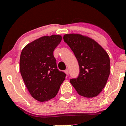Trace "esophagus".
<instances>
[{
	"label": "esophagus",
	"instance_id": "1",
	"mask_svg": "<svg viewBox=\"0 0 126 126\" xmlns=\"http://www.w3.org/2000/svg\"><path fill=\"white\" fill-rule=\"evenodd\" d=\"M64 72L65 73V74H66L67 75H69V70H68V69H66V70H65Z\"/></svg>",
	"mask_w": 126,
	"mask_h": 126
}]
</instances>
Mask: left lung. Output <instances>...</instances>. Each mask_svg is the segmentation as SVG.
<instances>
[{"mask_svg":"<svg viewBox=\"0 0 126 126\" xmlns=\"http://www.w3.org/2000/svg\"><path fill=\"white\" fill-rule=\"evenodd\" d=\"M79 62L80 72L70 82L82 96L93 98L100 94L106 84L110 73L108 54L93 39L79 34L64 36Z\"/></svg>","mask_w":126,"mask_h":126,"instance_id":"left-lung-1","label":"left lung"}]
</instances>
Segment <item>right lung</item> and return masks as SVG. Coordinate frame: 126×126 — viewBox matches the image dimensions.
I'll use <instances>...</instances> for the list:
<instances>
[{"instance_id":"add662e5","label":"right lung","mask_w":126,"mask_h":126,"mask_svg":"<svg viewBox=\"0 0 126 126\" xmlns=\"http://www.w3.org/2000/svg\"><path fill=\"white\" fill-rule=\"evenodd\" d=\"M62 40L60 35L43 36L27 44L21 52L20 70L31 95L41 102L54 98L65 79L57 68L53 52Z\"/></svg>"}]
</instances>
